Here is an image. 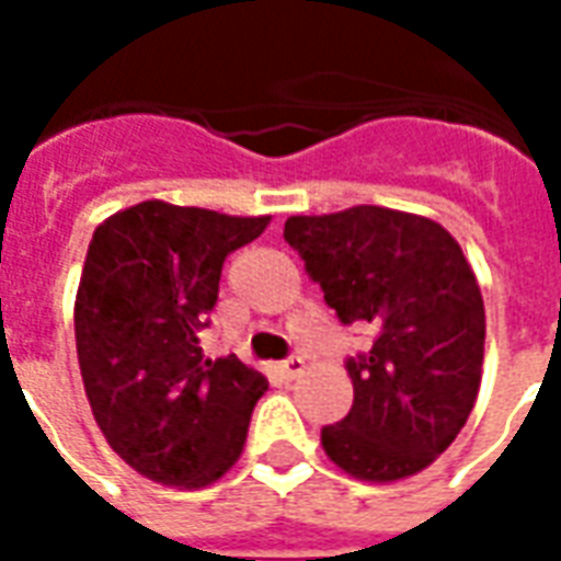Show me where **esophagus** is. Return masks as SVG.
<instances>
[{
	"label": "esophagus",
	"mask_w": 561,
	"mask_h": 561,
	"mask_svg": "<svg viewBox=\"0 0 561 561\" xmlns=\"http://www.w3.org/2000/svg\"><path fill=\"white\" fill-rule=\"evenodd\" d=\"M306 373V360L304 357H291V360H285V364H279V376L285 378V381H294V378H300Z\"/></svg>",
	"instance_id": "34e87169"
}]
</instances>
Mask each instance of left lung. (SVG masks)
Returning a JSON list of instances; mask_svg holds the SVG:
<instances>
[{
  "mask_svg": "<svg viewBox=\"0 0 561 561\" xmlns=\"http://www.w3.org/2000/svg\"><path fill=\"white\" fill-rule=\"evenodd\" d=\"M285 240L342 324L376 330L369 354L345 364L352 412L321 430L324 454L369 483L433 466L469 421L483 373L481 285L459 243L438 221L376 204L291 216Z\"/></svg>",
  "mask_w": 561,
  "mask_h": 561,
  "instance_id": "obj_1",
  "label": "left lung"
}]
</instances>
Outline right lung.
<instances>
[{
  "label": "right lung",
  "instance_id": "1",
  "mask_svg": "<svg viewBox=\"0 0 561 561\" xmlns=\"http://www.w3.org/2000/svg\"><path fill=\"white\" fill-rule=\"evenodd\" d=\"M267 225L144 201L92 233L75 300L80 376L107 445L149 481L201 490L243 454L267 378L233 354L209 360L197 336L225 257Z\"/></svg>",
  "mask_w": 561,
  "mask_h": 561
}]
</instances>
